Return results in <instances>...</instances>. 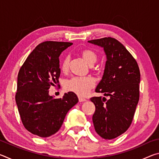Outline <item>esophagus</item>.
<instances>
[{
    "mask_svg": "<svg viewBox=\"0 0 159 159\" xmlns=\"http://www.w3.org/2000/svg\"><path fill=\"white\" fill-rule=\"evenodd\" d=\"M79 100L80 102H83L86 101V99L85 98H80V97H79Z\"/></svg>",
    "mask_w": 159,
    "mask_h": 159,
    "instance_id": "esophagus-1",
    "label": "esophagus"
}]
</instances>
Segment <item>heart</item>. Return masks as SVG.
<instances>
[{"label":"heart","instance_id":"obj_1","mask_svg":"<svg viewBox=\"0 0 159 159\" xmlns=\"http://www.w3.org/2000/svg\"><path fill=\"white\" fill-rule=\"evenodd\" d=\"M80 55L89 65H93L98 60V55L93 50L85 48L80 51ZM69 57H64L60 61V69L62 71H66L69 69ZM95 80L91 77H73L67 80L64 83V88L67 91L72 92L79 96H85L95 86Z\"/></svg>","mask_w":159,"mask_h":159}]
</instances>
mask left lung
Returning a JSON list of instances; mask_svg holds the SVG:
<instances>
[{
  "instance_id": "8db88e82",
  "label": "left lung",
  "mask_w": 159,
  "mask_h": 159,
  "mask_svg": "<svg viewBox=\"0 0 159 159\" xmlns=\"http://www.w3.org/2000/svg\"><path fill=\"white\" fill-rule=\"evenodd\" d=\"M88 42L104 48L105 69L95 92L110 97L108 100L102 97L90 98L95 106L93 124L102 138L114 139L124 133L133 121L139 98L140 72L135 59L116 39L105 37Z\"/></svg>"
}]
</instances>
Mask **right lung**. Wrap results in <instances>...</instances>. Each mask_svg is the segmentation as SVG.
Listing matches in <instances>:
<instances>
[{
	"mask_svg": "<svg viewBox=\"0 0 159 159\" xmlns=\"http://www.w3.org/2000/svg\"><path fill=\"white\" fill-rule=\"evenodd\" d=\"M72 43L45 41L30 53L17 76L15 100L25 128L32 134L48 138L60 130L67 112L78 102L76 95L61 98L49 95L51 86H59L60 54Z\"/></svg>",
	"mask_w": 159,
	"mask_h": 159,
	"instance_id": "obj_1",
	"label": "right lung"
}]
</instances>
